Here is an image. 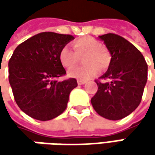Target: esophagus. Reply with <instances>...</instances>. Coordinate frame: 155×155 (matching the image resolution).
Returning <instances> with one entry per match:
<instances>
[{"instance_id": "obj_1", "label": "esophagus", "mask_w": 155, "mask_h": 155, "mask_svg": "<svg viewBox=\"0 0 155 155\" xmlns=\"http://www.w3.org/2000/svg\"><path fill=\"white\" fill-rule=\"evenodd\" d=\"M85 83H86V81H85V80H80V79H79V80H78V84L79 85L84 84Z\"/></svg>"}]
</instances>
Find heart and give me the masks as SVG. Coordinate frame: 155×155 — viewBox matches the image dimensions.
<instances>
[{
	"label": "heart",
	"mask_w": 155,
	"mask_h": 155,
	"mask_svg": "<svg viewBox=\"0 0 155 155\" xmlns=\"http://www.w3.org/2000/svg\"><path fill=\"white\" fill-rule=\"evenodd\" d=\"M72 45L75 51L68 45H64L61 48L58 54L60 64L64 68H71L78 63L79 57L85 54L83 61L86 64L70 70L68 72L70 77L87 80L98 74L100 66L102 68L108 66L110 55L98 40L90 36H85L75 39Z\"/></svg>",
	"instance_id": "obj_1"
}]
</instances>
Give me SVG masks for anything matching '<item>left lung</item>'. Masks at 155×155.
Instances as JSON below:
<instances>
[{"instance_id": "left-lung-1", "label": "left lung", "mask_w": 155, "mask_h": 155, "mask_svg": "<svg viewBox=\"0 0 155 155\" xmlns=\"http://www.w3.org/2000/svg\"><path fill=\"white\" fill-rule=\"evenodd\" d=\"M111 55L108 71L96 80L97 91L91 102L99 116L120 120L140 104L147 80V64L140 51L115 33L99 36Z\"/></svg>"}]
</instances>
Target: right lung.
<instances>
[{
  "mask_svg": "<svg viewBox=\"0 0 155 155\" xmlns=\"http://www.w3.org/2000/svg\"><path fill=\"white\" fill-rule=\"evenodd\" d=\"M72 39L70 34L44 32L15 48L8 62L9 84L16 104L27 116L48 121L66 109L78 83L75 78L57 81L66 74L58 54Z\"/></svg>",
  "mask_w": 155,
  "mask_h": 155,
  "instance_id": "add662e5",
  "label": "right lung"
}]
</instances>
